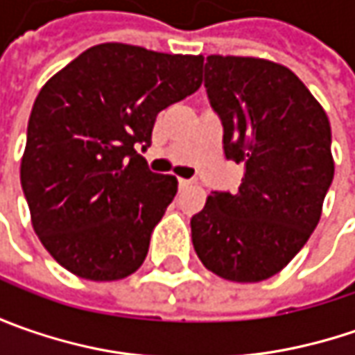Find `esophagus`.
<instances>
[{
    "label": "esophagus",
    "instance_id": "esophagus-1",
    "mask_svg": "<svg viewBox=\"0 0 355 355\" xmlns=\"http://www.w3.org/2000/svg\"><path fill=\"white\" fill-rule=\"evenodd\" d=\"M189 184H191V180H184V178H180V187H187Z\"/></svg>",
    "mask_w": 355,
    "mask_h": 355
}]
</instances>
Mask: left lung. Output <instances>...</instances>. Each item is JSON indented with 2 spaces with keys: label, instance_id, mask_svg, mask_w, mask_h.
Instances as JSON below:
<instances>
[{
  "label": "left lung",
  "instance_id": "left-lung-1",
  "mask_svg": "<svg viewBox=\"0 0 355 355\" xmlns=\"http://www.w3.org/2000/svg\"><path fill=\"white\" fill-rule=\"evenodd\" d=\"M205 87L225 157L245 171L237 193L215 191L191 217L193 249L221 279L261 282L320 221L334 178L330 120L288 67L268 59L209 55Z\"/></svg>",
  "mask_w": 355,
  "mask_h": 355
}]
</instances>
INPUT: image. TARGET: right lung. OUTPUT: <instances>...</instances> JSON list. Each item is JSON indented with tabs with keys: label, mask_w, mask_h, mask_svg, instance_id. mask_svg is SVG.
Listing matches in <instances>:
<instances>
[{
	"label": "right lung",
	"mask_w": 355,
	"mask_h": 355,
	"mask_svg": "<svg viewBox=\"0 0 355 355\" xmlns=\"http://www.w3.org/2000/svg\"><path fill=\"white\" fill-rule=\"evenodd\" d=\"M201 55L101 43L49 78L21 157L31 225L49 254L87 280L142 266L178 180L148 170L156 116L201 87Z\"/></svg>",
	"instance_id": "right-lung-1"
}]
</instances>
